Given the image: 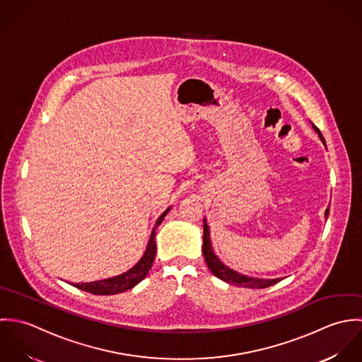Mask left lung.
<instances>
[{
  "label": "left lung",
  "mask_w": 362,
  "mask_h": 362,
  "mask_svg": "<svg viewBox=\"0 0 362 362\" xmlns=\"http://www.w3.org/2000/svg\"><path fill=\"white\" fill-rule=\"evenodd\" d=\"M315 132L319 134L322 143L326 145V141L322 136V133L319 132V129L312 124ZM329 211L330 209L326 210L325 213V217L327 218L329 216ZM203 228H204V232H203V255H204V259H206V263L209 266V269L211 270V273L218 277L219 280L228 283V284H232V286H238V287H245V288L252 289H260L267 288L270 286H274L277 284L279 281H281V279H274V280H266V279H253V277H247V276H243V274H239L236 272H233L232 269L226 267L213 250V245H211V240H210V229H209V225H207V221L204 219L203 221Z\"/></svg>",
  "instance_id": "1"
}]
</instances>
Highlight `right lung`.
<instances>
[{"mask_svg": "<svg viewBox=\"0 0 362 362\" xmlns=\"http://www.w3.org/2000/svg\"><path fill=\"white\" fill-rule=\"evenodd\" d=\"M170 210V207L163 211L160 214V217L156 219V223L151 232L146 249H145L143 257L140 259V262L130 269L129 272L112 277V279H106V280H100V281H93V283H82V284H74V287L95 295H115V293H120L124 292L127 289H132L136 287L141 280H144L145 276L148 274V272L152 267L153 259H155V253H156V245H155V229L158 225L162 223L163 218L168 214V211Z\"/></svg>", "mask_w": 362, "mask_h": 362, "instance_id": "obj_1", "label": "right lung"}]
</instances>
